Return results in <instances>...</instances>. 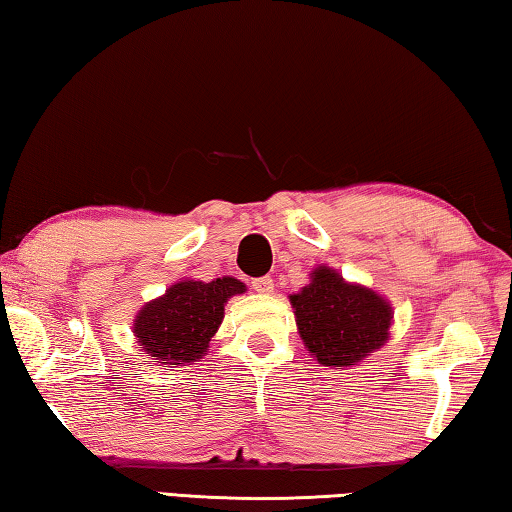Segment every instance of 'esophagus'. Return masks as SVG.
<instances>
[{
  "label": "esophagus",
  "mask_w": 512,
  "mask_h": 512,
  "mask_svg": "<svg viewBox=\"0 0 512 512\" xmlns=\"http://www.w3.org/2000/svg\"><path fill=\"white\" fill-rule=\"evenodd\" d=\"M250 287H253L257 293H271L273 291V280L271 277H255L253 282H250Z\"/></svg>",
  "instance_id": "1"
}]
</instances>
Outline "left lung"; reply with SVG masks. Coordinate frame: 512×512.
Returning <instances> with one entry per match:
<instances>
[{"label":"left lung","mask_w":512,"mask_h":512,"mask_svg":"<svg viewBox=\"0 0 512 512\" xmlns=\"http://www.w3.org/2000/svg\"><path fill=\"white\" fill-rule=\"evenodd\" d=\"M291 302L302 341L323 366L350 368L388 341L391 305L325 266Z\"/></svg>","instance_id":"left-lung-1"}]
</instances>
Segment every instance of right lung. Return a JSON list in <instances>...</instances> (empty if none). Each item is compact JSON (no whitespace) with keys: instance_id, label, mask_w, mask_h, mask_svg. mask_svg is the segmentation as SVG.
<instances>
[{"instance_id":"obj_1","label":"right lung","mask_w":512,"mask_h":512,"mask_svg":"<svg viewBox=\"0 0 512 512\" xmlns=\"http://www.w3.org/2000/svg\"><path fill=\"white\" fill-rule=\"evenodd\" d=\"M244 291V282L235 277L173 284L162 298L149 302L135 318V336L146 357L162 366L203 359L223 320V305L230 296Z\"/></svg>"}]
</instances>
